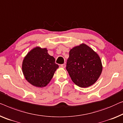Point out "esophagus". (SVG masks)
Listing matches in <instances>:
<instances>
[{"label":"esophagus","instance_id":"obj_1","mask_svg":"<svg viewBox=\"0 0 123 123\" xmlns=\"http://www.w3.org/2000/svg\"><path fill=\"white\" fill-rule=\"evenodd\" d=\"M65 64H61L60 65V67H61L62 68H65Z\"/></svg>","mask_w":123,"mask_h":123}]
</instances>
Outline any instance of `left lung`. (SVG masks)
<instances>
[{
	"label": "left lung",
	"instance_id": "obj_1",
	"mask_svg": "<svg viewBox=\"0 0 123 123\" xmlns=\"http://www.w3.org/2000/svg\"><path fill=\"white\" fill-rule=\"evenodd\" d=\"M102 64L98 55L84 44L69 51L66 69L72 81L81 88L94 84L102 72Z\"/></svg>",
	"mask_w": 123,
	"mask_h": 123
}]
</instances>
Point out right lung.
<instances>
[{"label": "right lung", "mask_w": 123, "mask_h": 123, "mask_svg": "<svg viewBox=\"0 0 123 123\" xmlns=\"http://www.w3.org/2000/svg\"><path fill=\"white\" fill-rule=\"evenodd\" d=\"M55 62L46 48L37 47L31 50L23 62L22 70L26 80L34 86H45L59 67Z\"/></svg>", "instance_id": "obj_1"}]
</instances>
